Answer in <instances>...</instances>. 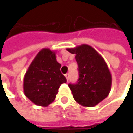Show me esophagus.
Masks as SVG:
<instances>
[{
    "label": "esophagus",
    "instance_id": "1",
    "mask_svg": "<svg viewBox=\"0 0 133 133\" xmlns=\"http://www.w3.org/2000/svg\"><path fill=\"white\" fill-rule=\"evenodd\" d=\"M65 77H66V78L67 81H69V73H66V74H65Z\"/></svg>",
    "mask_w": 133,
    "mask_h": 133
}]
</instances>
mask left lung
<instances>
[{
    "instance_id": "left-lung-1",
    "label": "left lung",
    "mask_w": 133,
    "mask_h": 133,
    "mask_svg": "<svg viewBox=\"0 0 133 133\" xmlns=\"http://www.w3.org/2000/svg\"><path fill=\"white\" fill-rule=\"evenodd\" d=\"M67 51L75 55L79 78L69 84L75 101L84 107H94L105 99L111 90L112 75L104 59L94 48L81 44Z\"/></svg>"
}]
</instances>
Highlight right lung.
Segmentation results:
<instances>
[{
  "mask_svg": "<svg viewBox=\"0 0 133 133\" xmlns=\"http://www.w3.org/2000/svg\"><path fill=\"white\" fill-rule=\"evenodd\" d=\"M55 52L42 49L32 61L23 78V92L35 104L47 107L55 99L60 86L66 82Z\"/></svg>",
  "mask_w": 133,
  "mask_h": 133,
  "instance_id": "obj_1",
  "label": "right lung"
}]
</instances>
